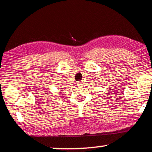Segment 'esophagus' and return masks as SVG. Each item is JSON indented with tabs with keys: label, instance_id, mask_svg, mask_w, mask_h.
<instances>
[{
	"label": "esophagus",
	"instance_id": "esophagus-1",
	"mask_svg": "<svg viewBox=\"0 0 152 152\" xmlns=\"http://www.w3.org/2000/svg\"><path fill=\"white\" fill-rule=\"evenodd\" d=\"M78 85H82V84H83V82H82V81L78 82Z\"/></svg>",
	"mask_w": 152,
	"mask_h": 152
}]
</instances>
